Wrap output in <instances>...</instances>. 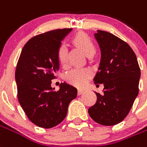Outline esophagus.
<instances>
[{
  "label": "esophagus",
  "instance_id": "esophagus-1",
  "mask_svg": "<svg viewBox=\"0 0 147 147\" xmlns=\"http://www.w3.org/2000/svg\"><path fill=\"white\" fill-rule=\"evenodd\" d=\"M84 90H81V89H79V90H78V95H82V94H84Z\"/></svg>",
  "mask_w": 147,
  "mask_h": 147
}]
</instances>
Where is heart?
Instances as JSON below:
<instances>
[{
    "label": "heart",
    "mask_w": 147,
    "mask_h": 147,
    "mask_svg": "<svg viewBox=\"0 0 147 147\" xmlns=\"http://www.w3.org/2000/svg\"><path fill=\"white\" fill-rule=\"evenodd\" d=\"M73 41L79 48H80L84 51L87 56L95 53V47L93 43L91 42L90 38L84 32H80L76 35L73 39ZM67 53H68L67 46L66 44L62 43L59 46V49L57 51V57L59 63L62 65H66L67 63ZM91 76H92V71L89 68L75 67L67 72L65 75V80L68 83L73 84L76 87L81 88L88 84Z\"/></svg>",
    "instance_id": "obj_1"
}]
</instances>
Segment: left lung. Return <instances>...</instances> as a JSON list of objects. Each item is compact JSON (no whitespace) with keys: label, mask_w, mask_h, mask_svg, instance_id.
Wrapping results in <instances>:
<instances>
[{"label":"left lung","mask_w":147,"mask_h":147,"mask_svg":"<svg viewBox=\"0 0 147 147\" xmlns=\"http://www.w3.org/2000/svg\"><path fill=\"white\" fill-rule=\"evenodd\" d=\"M101 52L95 84H103L102 94L95 92L97 101L88 109L97 123L113 126L127 117L138 94L141 76L136 55L129 45L105 31L95 33Z\"/></svg>","instance_id":"8db88e82"}]
</instances>
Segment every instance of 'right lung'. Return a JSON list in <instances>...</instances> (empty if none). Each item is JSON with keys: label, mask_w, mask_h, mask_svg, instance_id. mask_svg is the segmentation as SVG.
<instances>
[{"label": "right lung", "mask_w": 147, "mask_h": 147, "mask_svg": "<svg viewBox=\"0 0 147 147\" xmlns=\"http://www.w3.org/2000/svg\"><path fill=\"white\" fill-rule=\"evenodd\" d=\"M71 31L56 29L31 38L17 62L18 101L28 119L40 127L52 128L60 123L71 101L76 98L77 89L70 84H61L57 91L51 87L59 68V46Z\"/></svg>", "instance_id": "obj_1"}]
</instances>
